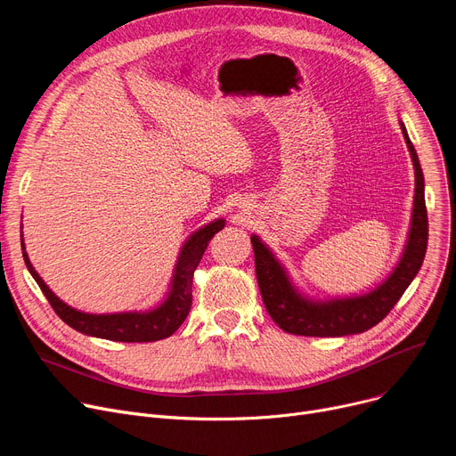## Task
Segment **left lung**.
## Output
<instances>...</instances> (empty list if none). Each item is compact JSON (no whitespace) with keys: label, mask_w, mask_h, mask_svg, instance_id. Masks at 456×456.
<instances>
[{"label":"left lung","mask_w":456,"mask_h":456,"mask_svg":"<svg viewBox=\"0 0 456 456\" xmlns=\"http://www.w3.org/2000/svg\"><path fill=\"white\" fill-rule=\"evenodd\" d=\"M401 131L406 148L411 151L416 175L412 222L403 256L399 258L397 266L388 275V279L382 281L375 290L362 296L327 301H314L305 297L292 284L289 273L281 266V262L275 258L270 248L256 234L251 236L255 251V272L262 301H265L272 320L284 332L297 334V337L320 338L347 337V334L364 332L387 318V314L395 306V303L401 299L404 290L409 289V284L418 275L423 265L428 240L425 183L418 153L403 124Z\"/></svg>","instance_id":"8db88e82"}]
</instances>
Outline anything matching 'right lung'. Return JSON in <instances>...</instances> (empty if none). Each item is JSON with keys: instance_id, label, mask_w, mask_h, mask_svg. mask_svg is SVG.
<instances>
[{"instance_id": "obj_1", "label": "right lung", "mask_w": 456, "mask_h": 456, "mask_svg": "<svg viewBox=\"0 0 456 456\" xmlns=\"http://www.w3.org/2000/svg\"><path fill=\"white\" fill-rule=\"evenodd\" d=\"M224 225L225 220H214L188 238L179 253L167 297L157 308L146 310V313L86 314L81 313V310L71 308L47 289V284L35 272L26 253V248H23V240L21 253L29 273L40 286L45 299L50 301L57 316L71 329L88 334V337L105 338L112 342H157L172 337L186 320L191 306V277H194V272L210 242V238L218 231H222Z\"/></svg>"}]
</instances>
